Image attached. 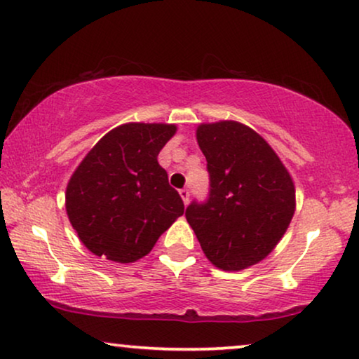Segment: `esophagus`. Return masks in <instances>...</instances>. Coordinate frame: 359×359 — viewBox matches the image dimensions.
<instances>
[{
  "instance_id": "34e87169",
  "label": "esophagus",
  "mask_w": 359,
  "mask_h": 359,
  "mask_svg": "<svg viewBox=\"0 0 359 359\" xmlns=\"http://www.w3.org/2000/svg\"><path fill=\"white\" fill-rule=\"evenodd\" d=\"M180 196H181V199H183V203H184V205H188V203H189V189H180Z\"/></svg>"
}]
</instances>
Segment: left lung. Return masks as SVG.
I'll use <instances>...</instances> for the list:
<instances>
[{
    "label": "left lung",
    "instance_id": "1",
    "mask_svg": "<svg viewBox=\"0 0 359 359\" xmlns=\"http://www.w3.org/2000/svg\"><path fill=\"white\" fill-rule=\"evenodd\" d=\"M196 139L208 160L209 198L193 201L186 219L214 266L240 271L286 233L296 210L292 178L268 142L240 122L201 124Z\"/></svg>",
    "mask_w": 359,
    "mask_h": 359
}]
</instances>
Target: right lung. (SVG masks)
<instances>
[{
  "instance_id": "right-lung-1",
  "label": "right lung",
  "mask_w": 359,
  "mask_h": 359,
  "mask_svg": "<svg viewBox=\"0 0 359 359\" xmlns=\"http://www.w3.org/2000/svg\"><path fill=\"white\" fill-rule=\"evenodd\" d=\"M175 132L173 124H122L78 165L68 181L65 208L91 253L134 263L183 215V199L156 160Z\"/></svg>"
}]
</instances>
